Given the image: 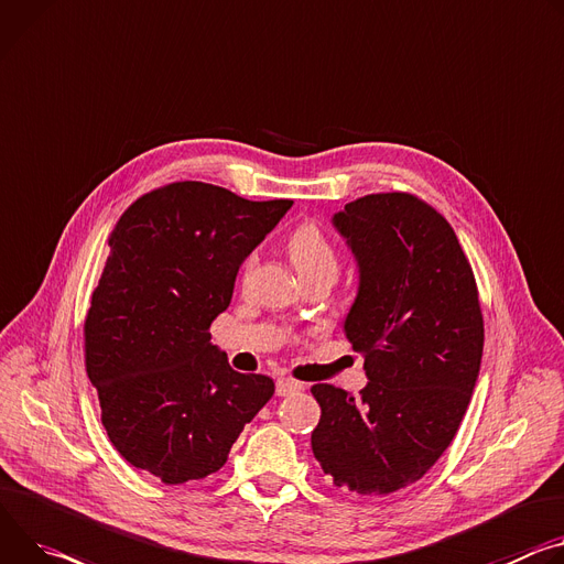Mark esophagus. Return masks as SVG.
I'll return each instance as SVG.
<instances>
[{"label": "esophagus", "instance_id": "1", "mask_svg": "<svg viewBox=\"0 0 564 564\" xmlns=\"http://www.w3.org/2000/svg\"><path fill=\"white\" fill-rule=\"evenodd\" d=\"M301 389H303V384L292 380V378H279L276 380V395H290V393L301 391Z\"/></svg>", "mask_w": 564, "mask_h": 564}]
</instances>
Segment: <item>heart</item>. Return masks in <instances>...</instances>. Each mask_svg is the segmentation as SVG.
<instances>
[{"label":"heart","mask_w":564,"mask_h":564,"mask_svg":"<svg viewBox=\"0 0 564 564\" xmlns=\"http://www.w3.org/2000/svg\"><path fill=\"white\" fill-rule=\"evenodd\" d=\"M288 253L303 279L319 272H337V253L319 227L305 223L296 227L288 238ZM256 265V256L245 261V272Z\"/></svg>","instance_id":"obj_1"}]
</instances>
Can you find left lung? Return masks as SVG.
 <instances>
[{"instance_id":"8db88e82","label":"left lung","mask_w":564,"mask_h":564,"mask_svg":"<svg viewBox=\"0 0 564 564\" xmlns=\"http://www.w3.org/2000/svg\"><path fill=\"white\" fill-rule=\"evenodd\" d=\"M333 227L360 272L344 333L369 384H315L311 443L335 486L389 495L419 481L464 421L484 352L479 292L454 229L416 195H365Z\"/></svg>"}]
</instances>
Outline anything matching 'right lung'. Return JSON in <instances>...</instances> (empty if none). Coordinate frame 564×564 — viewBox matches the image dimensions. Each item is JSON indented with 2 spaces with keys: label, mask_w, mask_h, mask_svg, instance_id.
I'll return each instance as SVG.
<instances>
[{
  "label": "right lung",
  "mask_w": 564,
  "mask_h": 564,
  "mask_svg": "<svg viewBox=\"0 0 564 564\" xmlns=\"http://www.w3.org/2000/svg\"><path fill=\"white\" fill-rule=\"evenodd\" d=\"M292 207L175 182L132 202L85 317V367L112 445L169 486L218 473L272 398L212 344L238 268Z\"/></svg>",
  "instance_id": "obj_1"
}]
</instances>
